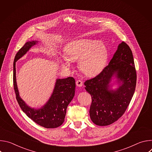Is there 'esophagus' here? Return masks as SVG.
Here are the masks:
<instances>
[{
    "label": "esophagus",
    "instance_id": "34e87169",
    "mask_svg": "<svg viewBox=\"0 0 152 152\" xmlns=\"http://www.w3.org/2000/svg\"><path fill=\"white\" fill-rule=\"evenodd\" d=\"M76 84L79 87H80V86H82V82L80 80H77L76 81Z\"/></svg>",
    "mask_w": 152,
    "mask_h": 152
}]
</instances>
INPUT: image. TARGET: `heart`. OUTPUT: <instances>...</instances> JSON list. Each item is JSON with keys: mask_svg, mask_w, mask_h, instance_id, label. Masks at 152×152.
<instances>
[{"mask_svg": "<svg viewBox=\"0 0 152 152\" xmlns=\"http://www.w3.org/2000/svg\"><path fill=\"white\" fill-rule=\"evenodd\" d=\"M65 52L67 57L62 56L64 66H70V61L79 59V69L88 76L97 74L102 69L107 57L105 45L96 40L83 39L73 41L67 46Z\"/></svg>", "mask_w": 152, "mask_h": 152, "instance_id": "b5f03b06", "label": "heart"}]
</instances>
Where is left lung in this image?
<instances>
[{
  "label": "left lung",
  "instance_id": "8db88e82",
  "mask_svg": "<svg viewBox=\"0 0 152 152\" xmlns=\"http://www.w3.org/2000/svg\"><path fill=\"white\" fill-rule=\"evenodd\" d=\"M114 75L120 84L115 91L109 89V83ZM136 83L137 73L132 52L123 41L109 64L96 77L84 82L85 89L91 96L90 115L92 121L103 126L118 120L131 101Z\"/></svg>",
  "mask_w": 152,
  "mask_h": 152
}]
</instances>
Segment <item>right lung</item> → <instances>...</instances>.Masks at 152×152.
Returning <instances> with one entry per match:
<instances>
[{
	"label": "right lung",
	"mask_w": 152,
	"mask_h": 152,
	"mask_svg": "<svg viewBox=\"0 0 152 152\" xmlns=\"http://www.w3.org/2000/svg\"><path fill=\"white\" fill-rule=\"evenodd\" d=\"M37 42V41L26 42L16 53L13 64L14 89L20 107L29 118L41 126L46 128H56L64 123L67 107L75 96L76 87L75 79L69 77L56 79L51 97L44 106L38 110L29 107L21 99L17 85L15 62Z\"/></svg>",
	"instance_id": "1"
}]
</instances>
